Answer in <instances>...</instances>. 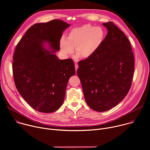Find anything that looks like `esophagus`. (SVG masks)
Returning <instances> with one entry per match:
<instances>
[{
  "instance_id": "obj_1",
  "label": "esophagus",
  "mask_w": 150,
  "mask_h": 150,
  "mask_svg": "<svg viewBox=\"0 0 150 150\" xmlns=\"http://www.w3.org/2000/svg\"><path fill=\"white\" fill-rule=\"evenodd\" d=\"M75 71H76H76H77V69H78V65L77 63H75Z\"/></svg>"
}]
</instances>
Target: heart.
Returning a JSON list of instances; mask_svg holds the SVG:
<instances>
[{
    "mask_svg": "<svg viewBox=\"0 0 150 150\" xmlns=\"http://www.w3.org/2000/svg\"><path fill=\"white\" fill-rule=\"evenodd\" d=\"M105 32L99 27L89 24L83 25L72 29L66 38L60 41L62 53L68 55L74 52L80 58L86 59L91 56L100 47L103 42Z\"/></svg>",
    "mask_w": 150,
    "mask_h": 150,
    "instance_id": "b5f03b06",
    "label": "heart"
}]
</instances>
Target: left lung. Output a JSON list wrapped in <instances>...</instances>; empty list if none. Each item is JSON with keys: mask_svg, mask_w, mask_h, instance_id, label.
<instances>
[{"mask_svg": "<svg viewBox=\"0 0 150 150\" xmlns=\"http://www.w3.org/2000/svg\"><path fill=\"white\" fill-rule=\"evenodd\" d=\"M103 25L108 34L91 56L78 62L77 70L86 103L99 112L112 109L127 94L135 64L130 41L123 32L113 22Z\"/></svg>", "mask_w": 150, "mask_h": 150, "instance_id": "left-lung-1", "label": "left lung"}]
</instances>
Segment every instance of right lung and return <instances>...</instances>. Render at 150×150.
Instances as JSON below:
<instances>
[{
  "mask_svg": "<svg viewBox=\"0 0 150 150\" xmlns=\"http://www.w3.org/2000/svg\"><path fill=\"white\" fill-rule=\"evenodd\" d=\"M69 26L59 19L35 24L15 48L12 71L16 88L31 108L40 112L52 113L60 108L69 79L75 74L72 59L60 60L54 54L60 50L63 31ZM46 42L52 52L43 48Z\"/></svg>",
  "mask_w": 150,
  "mask_h": 150,
  "instance_id": "right-lung-1",
  "label": "right lung"
}]
</instances>
